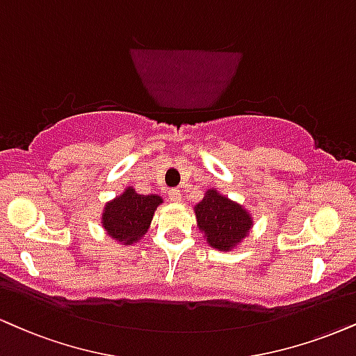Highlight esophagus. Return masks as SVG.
I'll return each instance as SVG.
<instances>
[{"label": "esophagus", "instance_id": "34e87169", "mask_svg": "<svg viewBox=\"0 0 356 356\" xmlns=\"http://www.w3.org/2000/svg\"><path fill=\"white\" fill-rule=\"evenodd\" d=\"M169 199L172 200V202H181V191H177V189H170L169 191Z\"/></svg>", "mask_w": 356, "mask_h": 356}]
</instances>
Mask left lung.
<instances>
[{
    "instance_id": "8db88e82",
    "label": "left lung",
    "mask_w": 356,
    "mask_h": 356,
    "mask_svg": "<svg viewBox=\"0 0 356 356\" xmlns=\"http://www.w3.org/2000/svg\"><path fill=\"white\" fill-rule=\"evenodd\" d=\"M194 211L197 227L204 232L209 245L222 252L237 247L254 225L252 216L241 204L219 194L216 189L205 192Z\"/></svg>"
}]
</instances>
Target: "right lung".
Listing matches in <instances>:
<instances>
[{"instance_id": "add662e5", "label": "right lung", "mask_w": 356, "mask_h": 356, "mask_svg": "<svg viewBox=\"0 0 356 356\" xmlns=\"http://www.w3.org/2000/svg\"><path fill=\"white\" fill-rule=\"evenodd\" d=\"M161 204L159 195H140L132 187H127L121 195L104 205L101 224L115 242L132 245L147 232L154 212Z\"/></svg>"}]
</instances>
